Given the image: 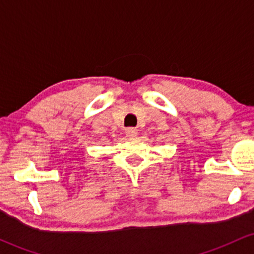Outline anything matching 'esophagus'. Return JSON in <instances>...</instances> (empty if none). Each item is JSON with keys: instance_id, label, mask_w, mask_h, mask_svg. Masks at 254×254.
<instances>
[{"instance_id": "34e87169", "label": "esophagus", "mask_w": 254, "mask_h": 254, "mask_svg": "<svg viewBox=\"0 0 254 254\" xmlns=\"http://www.w3.org/2000/svg\"><path fill=\"white\" fill-rule=\"evenodd\" d=\"M125 133H127V137H135L137 136V130L133 129V127H129V129L125 131Z\"/></svg>"}]
</instances>
